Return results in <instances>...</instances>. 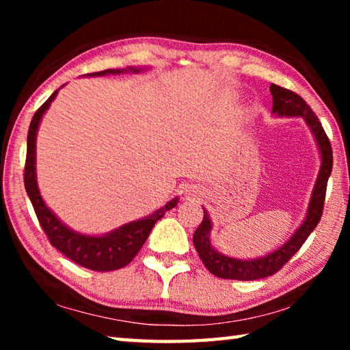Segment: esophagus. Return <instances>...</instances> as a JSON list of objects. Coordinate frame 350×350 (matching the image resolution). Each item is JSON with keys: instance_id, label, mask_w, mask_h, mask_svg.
Wrapping results in <instances>:
<instances>
[{"instance_id": "esophagus-1", "label": "esophagus", "mask_w": 350, "mask_h": 350, "mask_svg": "<svg viewBox=\"0 0 350 350\" xmlns=\"http://www.w3.org/2000/svg\"><path fill=\"white\" fill-rule=\"evenodd\" d=\"M191 194H193V193H189V196H191Z\"/></svg>"}]
</instances>
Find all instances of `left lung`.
<instances>
[{"label":"left lung","mask_w":350,"mask_h":350,"mask_svg":"<svg viewBox=\"0 0 350 350\" xmlns=\"http://www.w3.org/2000/svg\"><path fill=\"white\" fill-rule=\"evenodd\" d=\"M270 92L271 96H273V108H271V111H273L275 114L306 118L307 125L310 126L312 133L318 142L319 151H321V170H319L317 185L315 189H313L306 221L298 230H296V233L286 242V244L264 258L242 260L224 256V254L217 253L210 244L211 221L208 215H206V211L204 210L202 222H200L196 232L193 234V244L194 248H196L200 260H202L205 267L208 269L210 273L217 278H222V280L253 281L275 275L276 271H280L284 265L288 262L290 258L303 247L306 239L309 238V234L315 230L323 216L325 189H327V180L332 173V162H334L330 140L324 131L321 122L318 120L315 112H313L310 106L304 102L303 97H299L296 92L278 85H271Z\"/></svg>","instance_id":"obj_1"}]
</instances>
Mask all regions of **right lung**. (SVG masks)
Returning a JSON list of instances; mask_svg holds the SVG:
<instances>
[{"mask_svg": "<svg viewBox=\"0 0 350 350\" xmlns=\"http://www.w3.org/2000/svg\"><path fill=\"white\" fill-rule=\"evenodd\" d=\"M133 72H139V69L128 68ZM125 69H106L102 72H94L90 75H106V74H122ZM57 91L40 106L32 117L31 126L27 133V152L25 163V187L27 196L31 199L35 215L38 222L46 233L47 239L55 247L58 252L63 253L68 259L72 260L77 265L90 269L94 271H112L125 267L139 253L142 245L145 244L148 236L159 219L163 217L165 213L174 208L177 199L159 208L151 216H146L140 221L129 222L123 227L114 230L106 236H86L75 233L63 225L58 217L47 208L43 199L40 196L37 187V177H35V137H37V129L40 120L46 109L49 108L52 100L55 98Z\"/></svg>", "mask_w": 350, "mask_h": 350, "instance_id": "right-lung-1", "label": "right lung"}]
</instances>
